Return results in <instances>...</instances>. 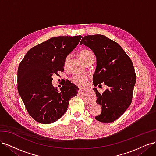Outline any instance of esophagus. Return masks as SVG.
<instances>
[{
	"label": "esophagus",
	"mask_w": 156,
	"mask_h": 156,
	"mask_svg": "<svg viewBox=\"0 0 156 156\" xmlns=\"http://www.w3.org/2000/svg\"><path fill=\"white\" fill-rule=\"evenodd\" d=\"M79 91L80 92H83V89L81 88H79Z\"/></svg>",
	"instance_id": "esophagus-1"
}]
</instances>
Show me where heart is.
<instances>
[{
	"mask_svg": "<svg viewBox=\"0 0 156 156\" xmlns=\"http://www.w3.org/2000/svg\"><path fill=\"white\" fill-rule=\"evenodd\" d=\"M79 56L80 58H81L84 63H87L88 61L92 59H94V55L93 52L87 49H84L80 51L79 53ZM68 59H69V56H68L65 59V62H64L65 66L67 65ZM71 80H72V82L73 84H76V85L83 86L87 81V77L84 75H75Z\"/></svg>",
	"mask_w": 156,
	"mask_h": 156,
	"instance_id": "b5f03b06",
	"label": "heart"
}]
</instances>
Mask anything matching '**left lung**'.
<instances>
[{
  "instance_id": "obj_1",
  "label": "left lung",
  "mask_w": 156,
  "mask_h": 156,
  "mask_svg": "<svg viewBox=\"0 0 156 156\" xmlns=\"http://www.w3.org/2000/svg\"><path fill=\"white\" fill-rule=\"evenodd\" d=\"M80 44L92 49L97 58V67L93 75L94 87H108L100 93L94 88L96 103L101 105V113L95 119L103 123H111L119 119L131 105L136 74L129 56L120 45L101 34L83 37Z\"/></svg>"
}]
</instances>
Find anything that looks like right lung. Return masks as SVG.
I'll list each match as a JSON object with an SVG mask.
<instances>
[{"instance_id":"right-lung-1","label":"right lung","mask_w":156,"mask_h":156,"mask_svg":"<svg viewBox=\"0 0 156 156\" xmlns=\"http://www.w3.org/2000/svg\"><path fill=\"white\" fill-rule=\"evenodd\" d=\"M81 36L51 37L33 47L17 70V89L26 109L41 124L57 121L67 111L71 98L79 88L68 80L58 92L52 84L53 75L63 72L65 59L81 40Z\"/></svg>"}]
</instances>
